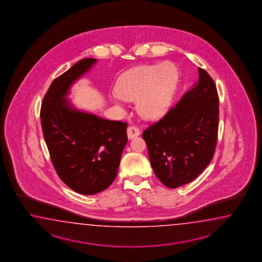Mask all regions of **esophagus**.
Here are the masks:
<instances>
[{
  "mask_svg": "<svg viewBox=\"0 0 262 262\" xmlns=\"http://www.w3.org/2000/svg\"><path fill=\"white\" fill-rule=\"evenodd\" d=\"M139 129L137 126H129L127 128V137L129 139H133L134 138H137L138 136H139Z\"/></svg>",
  "mask_w": 262,
  "mask_h": 262,
  "instance_id": "1",
  "label": "esophagus"
}]
</instances>
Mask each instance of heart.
Segmentation results:
<instances>
[{"mask_svg":"<svg viewBox=\"0 0 262 262\" xmlns=\"http://www.w3.org/2000/svg\"><path fill=\"white\" fill-rule=\"evenodd\" d=\"M178 78L177 68L169 62L134 67L118 78L112 99L118 106L123 100L136 99L141 117L157 120L168 111Z\"/></svg>","mask_w":262,"mask_h":262,"instance_id":"obj_1","label":"heart"}]
</instances>
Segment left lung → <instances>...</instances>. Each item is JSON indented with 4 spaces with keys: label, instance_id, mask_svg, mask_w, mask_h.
Instances as JSON below:
<instances>
[{
    "label": "left lung",
    "instance_id": "1",
    "mask_svg": "<svg viewBox=\"0 0 262 262\" xmlns=\"http://www.w3.org/2000/svg\"><path fill=\"white\" fill-rule=\"evenodd\" d=\"M199 75L177 105L142 134L155 174L169 188L195 180L212 161L216 147L217 90L201 67Z\"/></svg>",
    "mask_w": 262,
    "mask_h": 262
}]
</instances>
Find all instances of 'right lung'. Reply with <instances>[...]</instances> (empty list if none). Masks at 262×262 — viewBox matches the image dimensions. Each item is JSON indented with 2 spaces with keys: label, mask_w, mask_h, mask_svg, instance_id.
I'll return each instance as SVG.
<instances>
[{
  "label": "right lung",
  "mask_w": 262,
  "mask_h": 262,
  "mask_svg": "<svg viewBox=\"0 0 262 262\" xmlns=\"http://www.w3.org/2000/svg\"><path fill=\"white\" fill-rule=\"evenodd\" d=\"M96 61L83 59L55 78L40 112L56 172L68 187L83 195H95L112 184L127 143V123L78 111L67 99L71 85Z\"/></svg>",
  "instance_id": "right-lung-1"
}]
</instances>
